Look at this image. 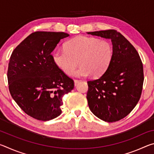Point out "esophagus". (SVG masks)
Wrapping results in <instances>:
<instances>
[{"mask_svg": "<svg viewBox=\"0 0 154 154\" xmlns=\"http://www.w3.org/2000/svg\"><path fill=\"white\" fill-rule=\"evenodd\" d=\"M79 82V79H74V82H75V85H76L78 83V82Z\"/></svg>", "mask_w": 154, "mask_h": 154, "instance_id": "1", "label": "esophagus"}]
</instances>
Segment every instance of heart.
Returning <instances> with one entry per match:
<instances>
[{"instance_id":"heart-1","label":"heart","mask_w":154,"mask_h":154,"mask_svg":"<svg viewBox=\"0 0 154 154\" xmlns=\"http://www.w3.org/2000/svg\"><path fill=\"white\" fill-rule=\"evenodd\" d=\"M64 48L54 51L52 58L56 66L66 75L72 74L79 61L81 66L72 74L75 76H101L113 59L111 43L96 37L77 36L66 41Z\"/></svg>"}]
</instances>
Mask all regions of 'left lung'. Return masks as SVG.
<instances>
[{"mask_svg":"<svg viewBox=\"0 0 154 154\" xmlns=\"http://www.w3.org/2000/svg\"><path fill=\"white\" fill-rule=\"evenodd\" d=\"M88 33L110 38L113 49L106 71L98 79L88 82V106L103 121H119L133 110L140 98L144 81L142 61L134 46L117 30Z\"/></svg>","mask_w":154,"mask_h":154,"instance_id":"8db88e82","label":"left lung"}]
</instances>
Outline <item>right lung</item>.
Wrapping results in <instances>:
<instances>
[{"label": "right lung", "mask_w": 154, "mask_h": 154, "mask_svg": "<svg viewBox=\"0 0 154 154\" xmlns=\"http://www.w3.org/2000/svg\"><path fill=\"white\" fill-rule=\"evenodd\" d=\"M64 32L37 31L12 52L7 70L9 90L18 106L38 120L48 121L62 113V98L75 86L74 81L54 63L51 51Z\"/></svg>", "instance_id": "add662e5"}]
</instances>
